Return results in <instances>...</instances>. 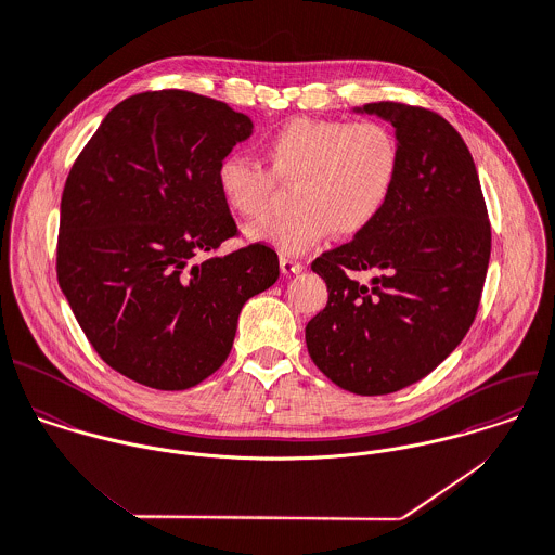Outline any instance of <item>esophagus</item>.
Returning <instances> with one entry per match:
<instances>
[{
  "label": "esophagus",
  "instance_id": "1",
  "mask_svg": "<svg viewBox=\"0 0 555 555\" xmlns=\"http://www.w3.org/2000/svg\"><path fill=\"white\" fill-rule=\"evenodd\" d=\"M280 269H282L284 275L299 273V271H304V262H301V260H295V258H288V256H282V258H280Z\"/></svg>",
  "mask_w": 555,
  "mask_h": 555
}]
</instances>
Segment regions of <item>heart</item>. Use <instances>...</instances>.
Masks as SVG:
<instances>
[{"label": "heart", "instance_id": "b5f03b06", "mask_svg": "<svg viewBox=\"0 0 555 555\" xmlns=\"http://www.w3.org/2000/svg\"><path fill=\"white\" fill-rule=\"evenodd\" d=\"M269 170L230 153L217 166L223 202L245 219L269 212L275 181L293 183L295 212L251 228L282 254L299 256L334 230L356 236L387 206L400 172V144L380 120L295 118L267 140Z\"/></svg>", "mask_w": 555, "mask_h": 555}]
</instances>
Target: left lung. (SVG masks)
I'll list each match as a JSON object with an SVG mask.
<instances>
[{
	"label": "left lung",
	"mask_w": 555,
	"mask_h": 555,
	"mask_svg": "<svg viewBox=\"0 0 555 555\" xmlns=\"http://www.w3.org/2000/svg\"><path fill=\"white\" fill-rule=\"evenodd\" d=\"M391 122L400 172L378 219L312 262L330 301L306 327L312 362L338 387L380 396L437 369L472 327L491 256L474 159L439 114L396 101L364 105ZM378 270L360 285L349 270Z\"/></svg>",
	"instance_id": "obj_1"
}]
</instances>
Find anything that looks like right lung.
<instances>
[{"label": "right lung", "mask_w": 555, "mask_h": 555, "mask_svg": "<svg viewBox=\"0 0 555 555\" xmlns=\"http://www.w3.org/2000/svg\"><path fill=\"white\" fill-rule=\"evenodd\" d=\"M251 129L221 101L142 92L105 116L68 172L57 282L94 351L131 380L202 383L230 356L243 304L280 278L264 243L217 254L238 236L217 166Z\"/></svg>", "instance_id": "1"}]
</instances>
